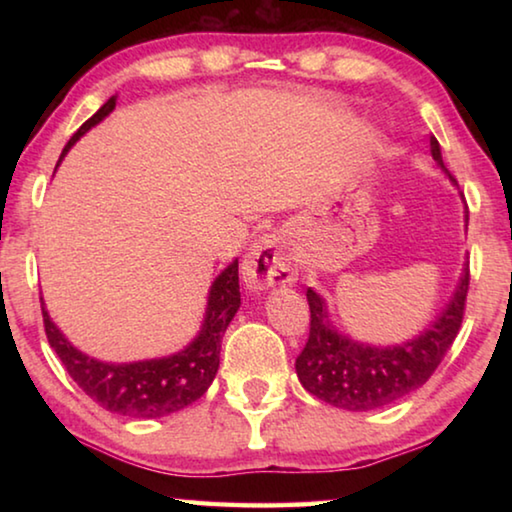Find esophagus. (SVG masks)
Returning <instances> with one entry per match:
<instances>
[{
	"mask_svg": "<svg viewBox=\"0 0 512 512\" xmlns=\"http://www.w3.org/2000/svg\"><path fill=\"white\" fill-rule=\"evenodd\" d=\"M298 277L296 257L282 237L266 235L257 241L244 259V280L250 289L264 291L271 287H287Z\"/></svg>",
	"mask_w": 512,
	"mask_h": 512,
	"instance_id": "esophagus-1",
	"label": "esophagus"
}]
</instances>
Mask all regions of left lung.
Segmentation results:
<instances>
[{
	"label": "left lung",
	"instance_id": "8db88e82",
	"mask_svg": "<svg viewBox=\"0 0 512 512\" xmlns=\"http://www.w3.org/2000/svg\"><path fill=\"white\" fill-rule=\"evenodd\" d=\"M429 144L433 160L445 169L436 137L431 135ZM467 289L470 268L465 266L452 302L436 323L418 339L395 348L363 345L336 332L329 327L323 298L307 289L309 339L296 359L300 384L318 400L348 411H372L402 400L427 384L452 348L465 316Z\"/></svg>",
	"mask_w": 512,
	"mask_h": 512
}]
</instances>
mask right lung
Here are the masks:
<instances>
[{"mask_svg": "<svg viewBox=\"0 0 512 512\" xmlns=\"http://www.w3.org/2000/svg\"><path fill=\"white\" fill-rule=\"evenodd\" d=\"M115 101V97H110L72 135L60 153L58 164L85 131H90L112 112ZM239 305V262L235 259L212 284L201 334L183 352L137 363H103L79 352L51 323L45 305H42V323L49 345L85 395L110 413L128 415V418H162L185 409L210 388L219 370L221 339Z\"/></svg>", "mask_w": 512, "mask_h": 512, "instance_id": "right-lung-1", "label": "right lung"}]
</instances>
